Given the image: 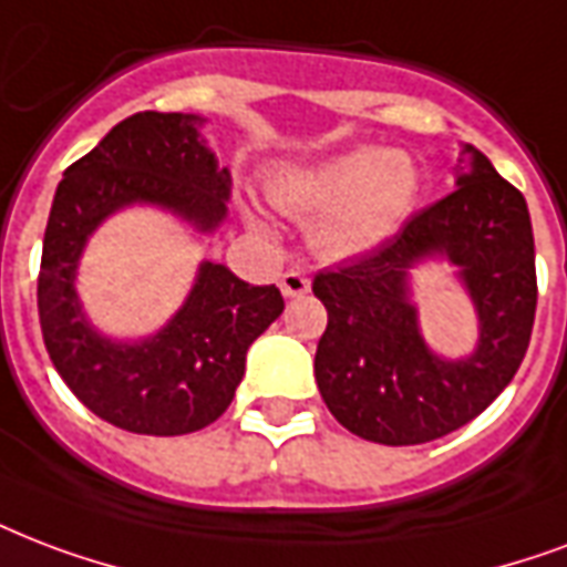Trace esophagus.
Here are the masks:
<instances>
[{
  "label": "esophagus",
  "instance_id": "34e87169",
  "mask_svg": "<svg viewBox=\"0 0 567 567\" xmlns=\"http://www.w3.org/2000/svg\"><path fill=\"white\" fill-rule=\"evenodd\" d=\"M279 288H282L285 297H302V293H309L312 282H309V276L302 274V270H285L279 276Z\"/></svg>",
  "mask_w": 567,
  "mask_h": 567
}]
</instances>
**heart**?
<instances>
[{
  "label": "heart",
  "instance_id": "1",
  "mask_svg": "<svg viewBox=\"0 0 567 567\" xmlns=\"http://www.w3.org/2000/svg\"><path fill=\"white\" fill-rule=\"evenodd\" d=\"M274 202L315 219V246L330 258H357L386 244L419 196V168L404 151L353 148L276 175Z\"/></svg>",
  "mask_w": 567,
  "mask_h": 567
}]
</instances>
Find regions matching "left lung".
Masks as SVG:
<instances>
[{
    "label": "left lung",
    "instance_id": "8db88e82",
    "mask_svg": "<svg viewBox=\"0 0 567 567\" xmlns=\"http://www.w3.org/2000/svg\"><path fill=\"white\" fill-rule=\"evenodd\" d=\"M455 193L413 214L360 261L321 270L312 291L327 309L315 353L323 404L351 434L416 446L473 422L524 362L535 323V240L526 198L473 145L461 148ZM446 254L480 312V348L443 361L417 332L406 274Z\"/></svg>",
    "mask_w": 567,
    "mask_h": 567
}]
</instances>
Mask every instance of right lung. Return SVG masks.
Instances as JSON below:
<instances>
[{
    "label": "right lung",
    "instance_id": "obj_1",
    "mask_svg": "<svg viewBox=\"0 0 567 567\" xmlns=\"http://www.w3.org/2000/svg\"><path fill=\"white\" fill-rule=\"evenodd\" d=\"M196 115L136 112L64 168L43 231L38 315L55 371L110 425L178 437L216 422L244 380L246 351L282 315L276 285H249L205 261L181 312L151 339H103L80 309L73 276L85 240L133 202L159 205L202 231L226 216L228 168L198 140Z\"/></svg>",
    "mask_w": 567,
    "mask_h": 567
}]
</instances>
